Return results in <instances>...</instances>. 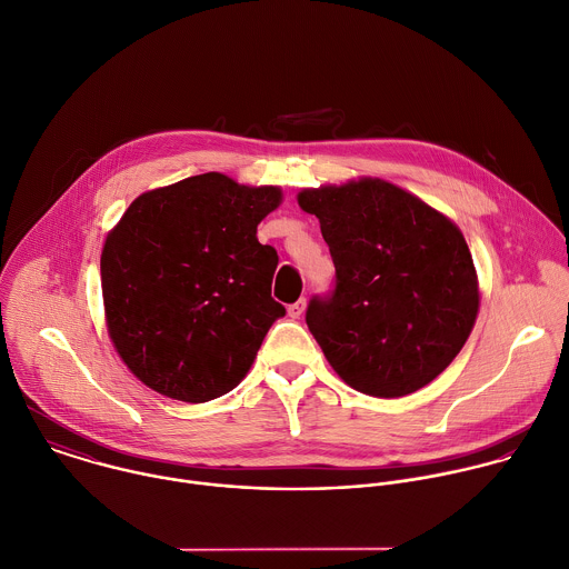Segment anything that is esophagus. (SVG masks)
I'll return each mask as SVG.
<instances>
[{
	"label": "esophagus",
	"instance_id": "1",
	"mask_svg": "<svg viewBox=\"0 0 569 569\" xmlns=\"http://www.w3.org/2000/svg\"><path fill=\"white\" fill-rule=\"evenodd\" d=\"M303 310H306V299H299V301H295L292 306H288V315H290L292 319H299V317L303 315Z\"/></svg>",
	"mask_w": 569,
	"mask_h": 569
}]
</instances>
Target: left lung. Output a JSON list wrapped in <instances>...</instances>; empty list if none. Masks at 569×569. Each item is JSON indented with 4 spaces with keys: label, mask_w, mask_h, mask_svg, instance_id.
I'll return each mask as SVG.
<instances>
[{
    "label": "left lung",
    "mask_w": 569,
    "mask_h": 569,
    "mask_svg": "<svg viewBox=\"0 0 569 569\" xmlns=\"http://www.w3.org/2000/svg\"><path fill=\"white\" fill-rule=\"evenodd\" d=\"M297 201L319 219L337 268L332 295L306 312L332 370L381 399L432 383L466 346L481 303L459 226L377 177L303 188Z\"/></svg>",
    "instance_id": "left-lung-1"
}]
</instances>
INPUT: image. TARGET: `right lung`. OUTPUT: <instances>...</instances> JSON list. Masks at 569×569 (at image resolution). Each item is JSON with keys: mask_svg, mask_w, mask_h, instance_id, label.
I'll use <instances>...</instances> for the list:
<instances>
[{"mask_svg": "<svg viewBox=\"0 0 569 569\" xmlns=\"http://www.w3.org/2000/svg\"><path fill=\"white\" fill-rule=\"evenodd\" d=\"M279 186L206 172L139 194L101 250L108 337L150 390L206 403L241 383L286 308L270 297L279 257L257 226Z\"/></svg>", "mask_w": 569, "mask_h": 569, "instance_id": "obj_1", "label": "right lung"}]
</instances>
